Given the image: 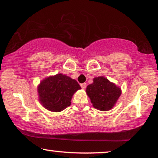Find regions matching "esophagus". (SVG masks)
<instances>
[{
	"mask_svg": "<svg viewBox=\"0 0 158 158\" xmlns=\"http://www.w3.org/2000/svg\"><path fill=\"white\" fill-rule=\"evenodd\" d=\"M81 87L84 89H86V83H83V84H81Z\"/></svg>",
	"mask_w": 158,
	"mask_h": 158,
	"instance_id": "esophagus-1",
	"label": "esophagus"
}]
</instances>
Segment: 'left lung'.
Masks as SVG:
<instances>
[{"label":"left lung","instance_id":"obj_1","mask_svg":"<svg viewBox=\"0 0 158 158\" xmlns=\"http://www.w3.org/2000/svg\"><path fill=\"white\" fill-rule=\"evenodd\" d=\"M86 92L93 106L100 111H108L114 107L122 94L119 86L104 77L94 78L93 83L87 86Z\"/></svg>","mask_w":158,"mask_h":158}]
</instances>
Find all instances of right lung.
Returning a JSON list of instances; mask_svg holds the SVG:
<instances>
[{
    "mask_svg": "<svg viewBox=\"0 0 158 158\" xmlns=\"http://www.w3.org/2000/svg\"><path fill=\"white\" fill-rule=\"evenodd\" d=\"M80 89L78 82L66 75L46 77L38 86L39 102L48 110L61 112L71 105L72 96Z\"/></svg>",
    "mask_w": 158,
    "mask_h": 158,
    "instance_id": "1",
    "label": "right lung"
}]
</instances>
